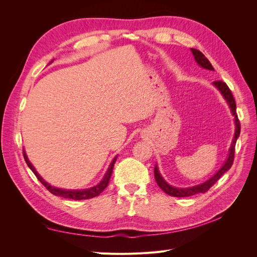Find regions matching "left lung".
<instances>
[{
  "instance_id": "1",
  "label": "left lung",
  "mask_w": 257,
  "mask_h": 257,
  "mask_svg": "<svg viewBox=\"0 0 257 257\" xmlns=\"http://www.w3.org/2000/svg\"><path fill=\"white\" fill-rule=\"evenodd\" d=\"M192 53L194 54V58H195L197 63L206 69H209V71H213V67L210 63L209 60L204 56V53H201L199 50L197 49H194L191 48ZM213 84L215 87L221 91V93L223 94V96L225 97V99L227 100V103L230 107L231 112L232 114L235 115V123H236V132H235V137L232 139V143H231V147L229 149V154H228V158L227 160L225 161L224 165L222 166V168L217 172L211 179H209L208 181L201 183L199 185L196 186H192V188H188V189H178V188H174V186L169 185L167 182L164 181V179H163L159 173V169L158 167L155 166L154 168V178H155V181H157L158 185L160 188L164 191L166 194L170 196H174V197H188V196H192V195H195V194L198 193H206L211 186L219 180V179L222 177V175H224V173H226L227 170L231 167L232 163H234V159H235V147H236V142H237V138L240 135V121L238 119V115H237V111H236V102H235V98L234 95H232L231 91L229 90L228 85L223 82L222 80H215L213 82Z\"/></svg>"
}]
</instances>
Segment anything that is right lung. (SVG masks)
I'll return each instance as SVG.
<instances>
[{
	"instance_id": "right-lung-1",
	"label": "right lung",
	"mask_w": 257,
	"mask_h": 257,
	"mask_svg": "<svg viewBox=\"0 0 257 257\" xmlns=\"http://www.w3.org/2000/svg\"><path fill=\"white\" fill-rule=\"evenodd\" d=\"M23 158H25V161L27 163V165L30 167V169L32 170V172L34 173V175L36 176V178L40 180L43 185L45 186L46 189H47L51 194H53V195L56 196H60V197H63V198H69V199H75V200H81V199H90V198H93L95 196H98L100 193H102L106 188L108 183H109V180H110V177H111V174H112V169H113V165L115 163V160H116V157L112 160L111 164L109 166V168H108L107 173L104 177V179L102 181H100L97 185L93 186V188H90L88 190H81V191H66V190H61V189H57V188H53V186H51L49 183L46 182L44 179L37 174V172L35 170V168L33 167V165L31 164L30 161L28 160V157L26 152L23 151Z\"/></svg>"
}]
</instances>
